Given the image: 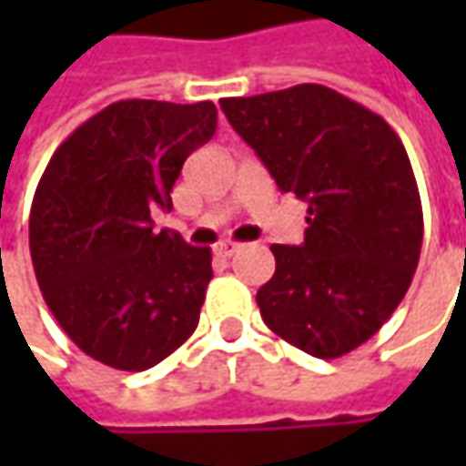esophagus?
Segmentation results:
<instances>
[{
	"label": "esophagus",
	"mask_w": 466,
	"mask_h": 466,
	"mask_svg": "<svg viewBox=\"0 0 466 466\" xmlns=\"http://www.w3.org/2000/svg\"><path fill=\"white\" fill-rule=\"evenodd\" d=\"M238 248H241V243H230V241H225V243H220V246H218V248H215V251H218V254H220V257H225V259H230V257H233V254H236V251H238Z\"/></svg>",
	"instance_id": "esophagus-1"
}]
</instances>
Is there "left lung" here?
<instances>
[{
	"instance_id": "left-lung-1",
	"label": "left lung",
	"mask_w": 466,
	"mask_h": 466,
	"mask_svg": "<svg viewBox=\"0 0 466 466\" xmlns=\"http://www.w3.org/2000/svg\"><path fill=\"white\" fill-rule=\"evenodd\" d=\"M230 127L279 191L309 205L300 246L275 243L261 319L313 358L360 348L402 303L418 269L422 207L402 139L324 85L223 98Z\"/></svg>"
}]
</instances>
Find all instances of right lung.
I'll use <instances>...</instances> for the list:
<instances>
[{
	"label": "right lung",
	"mask_w": 466,
	"mask_h": 466,
	"mask_svg": "<svg viewBox=\"0 0 466 466\" xmlns=\"http://www.w3.org/2000/svg\"><path fill=\"white\" fill-rule=\"evenodd\" d=\"M218 129L215 103L118 100L51 155L30 207V259L46 306L77 348L147 370L199 324L209 248L153 230L184 160Z\"/></svg>",
	"instance_id": "right-lung-1"
}]
</instances>
